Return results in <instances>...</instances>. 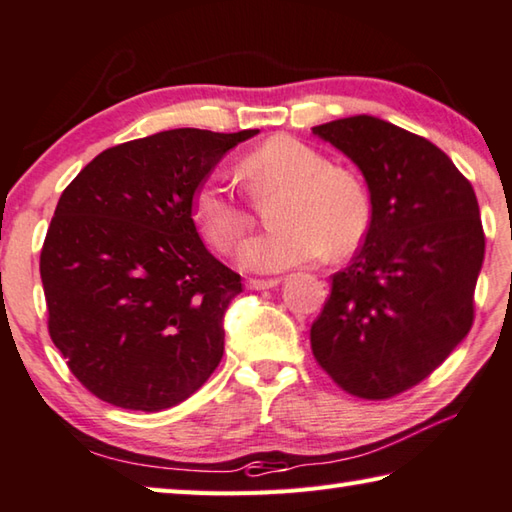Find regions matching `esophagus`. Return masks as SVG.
Returning a JSON list of instances; mask_svg holds the SVG:
<instances>
[{
	"label": "esophagus",
	"instance_id": "34e87169",
	"mask_svg": "<svg viewBox=\"0 0 512 512\" xmlns=\"http://www.w3.org/2000/svg\"><path fill=\"white\" fill-rule=\"evenodd\" d=\"M277 284H280V280H277V277H271V280H259V277H250V280H248V289L264 291V289L277 287Z\"/></svg>",
	"mask_w": 512,
	"mask_h": 512
}]
</instances>
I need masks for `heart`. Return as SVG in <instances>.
<instances>
[{
  "instance_id": "obj_1",
  "label": "heart",
  "mask_w": 512,
  "mask_h": 512,
  "mask_svg": "<svg viewBox=\"0 0 512 512\" xmlns=\"http://www.w3.org/2000/svg\"><path fill=\"white\" fill-rule=\"evenodd\" d=\"M239 176L255 203L284 196L273 214L280 230L250 239L241 250V262L253 271H287L325 253L341 259L370 228V194L363 180L293 137L259 144L241 158ZM192 212L201 235L219 253H232L255 225L253 205L212 180L196 189Z\"/></svg>"
}]
</instances>
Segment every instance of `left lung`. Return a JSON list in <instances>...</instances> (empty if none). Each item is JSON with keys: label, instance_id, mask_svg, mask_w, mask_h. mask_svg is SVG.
Segmentation results:
<instances>
[{"label": "left lung", "instance_id": "left-lung-1", "mask_svg": "<svg viewBox=\"0 0 512 512\" xmlns=\"http://www.w3.org/2000/svg\"><path fill=\"white\" fill-rule=\"evenodd\" d=\"M361 169L370 228L311 325L345 393L388 400L427 379L470 332L485 235L476 194L436 144L357 115L311 128Z\"/></svg>", "mask_w": 512, "mask_h": 512}]
</instances>
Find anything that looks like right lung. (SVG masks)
<instances>
[{
	"mask_svg": "<svg viewBox=\"0 0 512 512\" xmlns=\"http://www.w3.org/2000/svg\"><path fill=\"white\" fill-rule=\"evenodd\" d=\"M257 133L162 131L99 153L65 187L40 277L51 341L94 397L162 411L219 366L241 275L205 248L192 201L216 162Z\"/></svg>",
	"mask_w": 512,
	"mask_h": 512,
	"instance_id": "obj_1",
	"label": "right lung"
}]
</instances>
